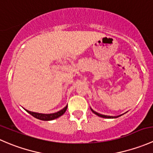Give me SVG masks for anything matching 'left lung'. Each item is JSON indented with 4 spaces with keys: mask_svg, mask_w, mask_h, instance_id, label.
Returning <instances> with one entry per match:
<instances>
[{
    "mask_svg": "<svg viewBox=\"0 0 153 153\" xmlns=\"http://www.w3.org/2000/svg\"><path fill=\"white\" fill-rule=\"evenodd\" d=\"M91 110L92 111V112H93V113H95V115H98V116H99V117H101V118H118V117H119V116H117V117H113V116H108V115H101V114H99V113H98V112H95V111H94V110H92V109H91Z\"/></svg>",
    "mask_w": 153,
    "mask_h": 153,
    "instance_id": "8db88e82",
    "label": "left lung"
}]
</instances>
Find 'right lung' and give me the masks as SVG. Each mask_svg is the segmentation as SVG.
Here are the masks:
<instances>
[{
	"label": "right lung",
	"instance_id": "1",
	"mask_svg": "<svg viewBox=\"0 0 153 153\" xmlns=\"http://www.w3.org/2000/svg\"><path fill=\"white\" fill-rule=\"evenodd\" d=\"M67 109V106H66L64 108L61 110L58 111V112H55V113H52V114H41V113H37V112H30V111H28L26 109L28 113L30 114L31 115H32L35 118H38V119L41 120V121H51V120H54L55 118H59L60 116L64 114V112H66Z\"/></svg>",
	"mask_w": 153,
	"mask_h": 153
}]
</instances>
